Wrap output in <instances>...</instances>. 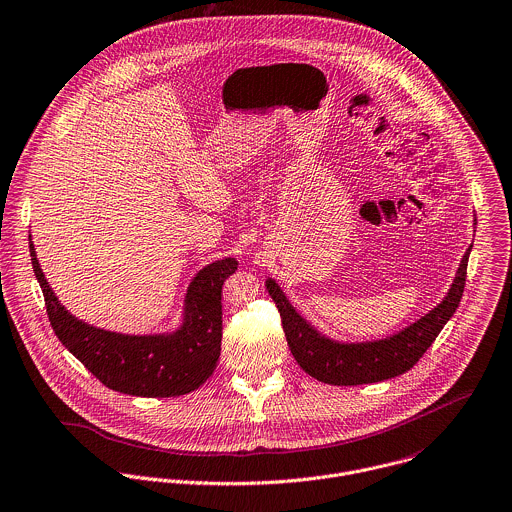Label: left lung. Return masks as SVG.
<instances>
[{
  "label": "left lung",
  "instance_id": "left-lung-1",
  "mask_svg": "<svg viewBox=\"0 0 512 512\" xmlns=\"http://www.w3.org/2000/svg\"><path fill=\"white\" fill-rule=\"evenodd\" d=\"M469 254L471 246L461 260L445 300L421 320L385 340L361 343L330 340L312 328L294 310V306L272 278L266 280V288L280 312L290 351L308 375L330 385L375 383L409 371L439 336L443 326L451 320L463 298Z\"/></svg>",
  "mask_w": 512,
  "mask_h": 512
}]
</instances>
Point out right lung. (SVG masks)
Masks as SVG:
<instances>
[{
	"instance_id": "add662e5",
	"label": "right lung",
	"mask_w": 512,
	"mask_h": 512,
	"mask_svg": "<svg viewBox=\"0 0 512 512\" xmlns=\"http://www.w3.org/2000/svg\"><path fill=\"white\" fill-rule=\"evenodd\" d=\"M29 254L55 336L109 389L137 397H176L198 389L214 371L222 341V284L236 272V258L216 260L194 276L186 290L184 322L176 332L125 336L71 316L41 272L31 236Z\"/></svg>"
}]
</instances>
